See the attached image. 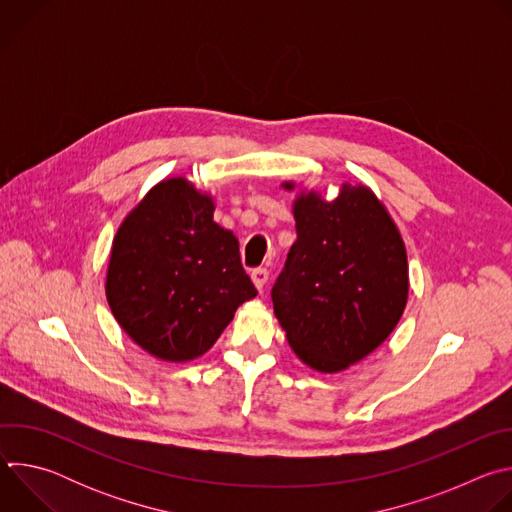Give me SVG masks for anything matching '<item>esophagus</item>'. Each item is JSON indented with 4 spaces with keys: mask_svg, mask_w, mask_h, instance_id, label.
Wrapping results in <instances>:
<instances>
[{
    "mask_svg": "<svg viewBox=\"0 0 512 512\" xmlns=\"http://www.w3.org/2000/svg\"><path fill=\"white\" fill-rule=\"evenodd\" d=\"M267 277H269V271H267L265 267H257V269H253V273H251V279H253L255 287H257L259 291H261L263 285L267 283Z\"/></svg>",
    "mask_w": 512,
    "mask_h": 512,
    "instance_id": "34e87169",
    "label": "esophagus"
}]
</instances>
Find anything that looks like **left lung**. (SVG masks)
Masks as SVG:
<instances>
[{"label": "left lung", "instance_id": "obj_1", "mask_svg": "<svg viewBox=\"0 0 512 512\" xmlns=\"http://www.w3.org/2000/svg\"><path fill=\"white\" fill-rule=\"evenodd\" d=\"M294 218L298 239L271 289L273 310L308 367L338 373L381 346L401 320L405 245L387 208L362 184H344L332 202L302 192Z\"/></svg>", "mask_w": 512, "mask_h": 512}]
</instances>
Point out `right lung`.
Returning <instances> with one entry per match:
<instances>
[{"label":"right lung","instance_id":"right-lung-1","mask_svg":"<svg viewBox=\"0 0 512 512\" xmlns=\"http://www.w3.org/2000/svg\"><path fill=\"white\" fill-rule=\"evenodd\" d=\"M212 212L208 194L170 178L145 194L113 239L109 308L135 344L168 362L202 356L257 296L237 237Z\"/></svg>","mask_w":512,"mask_h":512}]
</instances>
